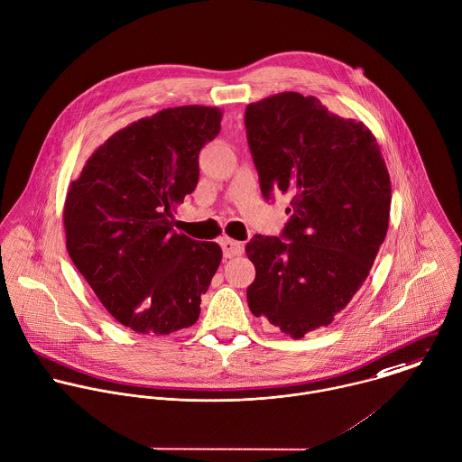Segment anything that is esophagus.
Wrapping results in <instances>:
<instances>
[{
    "label": "esophagus",
    "instance_id": "esophagus-1",
    "mask_svg": "<svg viewBox=\"0 0 462 462\" xmlns=\"http://www.w3.org/2000/svg\"><path fill=\"white\" fill-rule=\"evenodd\" d=\"M221 246H223V255H225L226 259L237 257V255H241V254H243V250H245L243 243L234 241V239H230V237L221 239Z\"/></svg>",
    "mask_w": 462,
    "mask_h": 462
}]
</instances>
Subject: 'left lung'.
<instances>
[{
	"label": "left lung",
	"instance_id": "left-lung-1",
	"mask_svg": "<svg viewBox=\"0 0 462 462\" xmlns=\"http://www.w3.org/2000/svg\"><path fill=\"white\" fill-rule=\"evenodd\" d=\"M264 198H291L282 237L255 236L248 308L291 338L329 326L365 282L391 217V176L364 122L282 91L245 115Z\"/></svg>",
	"mask_w": 462,
	"mask_h": 462
}]
</instances>
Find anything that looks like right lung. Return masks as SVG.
I'll return each instance as SVG.
<instances>
[{
	"label": "right lung",
	"instance_id": "add662e5",
	"mask_svg": "<svg viewBox=\"0 0 462 462\" xmlns=\"http://www.w3.org/2000/svg\"><path fill=\"white\" fill-rule=\"evenodd\" d=\"M210 106L167 107L111 134L68 187V254L107 313L140 335L192 326L219 268L217 243L172 230L199 178L198 154L221 129Z\"/></svg>",
	"mask_w": 462,
	"mask_h": 462
}]
</instances>
